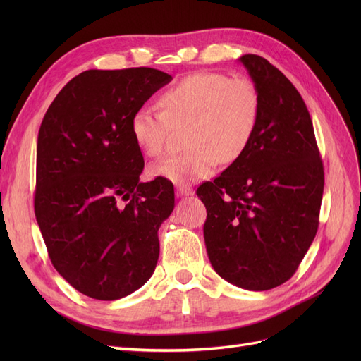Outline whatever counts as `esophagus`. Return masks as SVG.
<instances>
[{
  "mask_svg": "<svg viewBox=\"0 0 361 361\" xmlns=\"http://www.w3.org/2000/svg\"><path fill=\"white\" fill-rule=\"evenodd\" d=\"M176 194L179 197H190V195H194V190L190 187V185H178Z\"/></svg>",
  "mask_w": 361,
  "mask_h": 361,
  "instance_id": "34e87169",
  "label": "esophagus"
}]
</instances>
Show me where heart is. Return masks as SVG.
I'll return each instance as SVG.
<instances>
[{"mask_svg": "<svg viewBox=\"0 0 361 361\" xmlns=\"http://www.w3.org/2000/svg\"><path fill=\"white\" fill-rule=\"evenodd\" d=\"M161 111L140 106L130 134L145 155L158 158L174 129H185L188 150L150 167L154 178L185 185L212 176L218 164L241 158L260 118V94L245 76L220 72L187 75L159 96Z\"/></svg>", "mask_w": 361, "mask_h": 361, "instance_id": "1", "label": "heart"}]
</instances>
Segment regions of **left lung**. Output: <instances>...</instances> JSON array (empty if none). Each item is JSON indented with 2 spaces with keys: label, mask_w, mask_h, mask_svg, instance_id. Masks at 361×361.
I'll return each instance as SVG.
<instances>
[{
  "label": "left lung",
  "mask_w": 361,
  "mask_h": 361,
  "mask_svg": "<svg viewBox=\"0 0 361 361\" xmlns=\"http://www.w3.org/2000/svg\"><path fill=\"white\" fill-rule=\"evenodd\" d=\"M260 94L256 134L241 158L197 195L207 257L226 281L268 290L288 281L319 224L324 167L301 94L264 57L239 59Z\"/></svg>",
  "instance_id": "obj_1"
}]
</instances>
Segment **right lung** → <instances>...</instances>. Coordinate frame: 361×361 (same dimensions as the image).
<instances>
[{"label":"right lung","instance_id":"obj_1","mask_svg":"<svg viewBox=\"0 0 361 361\" xmlns=\"http://www.w3.org/2000/svg\"><path fill=\"white\" fill-rule=\"evenodd\" d=\"M171 75L85 71L49 105L37 137L35 212L54 268L87 297L113 301L152 277L173 183L140 182L130 118Z\"/></svg>","mask_w":361,"mask_h":361}]
</instances>
